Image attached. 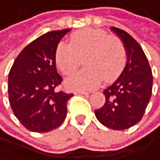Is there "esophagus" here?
I'll list each match as a JSON object with an SVG mask.
<instances>
[{
  "instance_id": "esophagus-1",
  "label": "esophagus",
  "mask_w": 160,
  "mask_h": 160,
  "mask_svg": "<svg viewBox=\"0 0 160 160\" xmlns=\"http://www.w3.org/2000/svg\"><path fill=\"white\" fill-rule=\"evenodd\" d=\"M74 94H78V95H89L88 92H85V91H78V92H75Z\"/></svg>"
}]
</instances>
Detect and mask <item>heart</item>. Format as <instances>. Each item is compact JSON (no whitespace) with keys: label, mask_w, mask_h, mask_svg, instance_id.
Segmentation results:
<instances>
[{"label":"heart","mask_w":160,"mask_h":160,"mask_svg":"<svg viewBox=\"0 0 160 160\" xmlns=\"http://www.w3.org/2000/svg\"><path fill=\"white\" fill-rule=\"evenodd\" d=\"M55 60L61 72L69 75L85 61L83 70L66 81L72 91H89L97 88L103 78L112 82L120 74L127 61L123 42L118 38L99 29H83L70 37L69 45L61 42L56 50Z\"/></svg>","instance_id":"heart-1"}]
</instances>
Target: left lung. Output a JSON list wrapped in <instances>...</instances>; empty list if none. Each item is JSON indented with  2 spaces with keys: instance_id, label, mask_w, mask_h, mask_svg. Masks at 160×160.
I'll list each match as a JSON object with an SVG mask.
<instances>
[{
  "instance_id": "8db88e82",
  "label": "left lung",
  "mask_w": 160,
  "mask_h": 160,
  "mask_svg": "<svg viewBox=\"0 0 160 160\" xmlns=\"http://www.w3.org/2000/svg\"><path fill=\"white\" fill-rule=\"evenodd\" d=\"M122 41L127 64L122 74L104 90L105 104L95 110L97 119L112 130H127L142 119L152 94L153 77L141 46L124 30L111 27Z\"/></svg>"
}]
</instances>
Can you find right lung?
Listing matches in <instances>:
<instances>
[{
    "instance_id": "add662e5",
    "label": "right lung",
    "mask_w": 160,
    "mask_h": 160,
    "mask_svg": "<svg viewBox=\"0 0 160 160\" xmlns=\"http://www.w3.org/2000/svg\"><path fill=\"white\" fill-rule=\"evenodd\" d=\"M70 29L42 34L24 48L9 72L8 93L13 113L27 130L50 132L62 124L67 102L73 94L56 88L62 82L55 54L59 42Z\"/></svg>"
}]
</instances>
